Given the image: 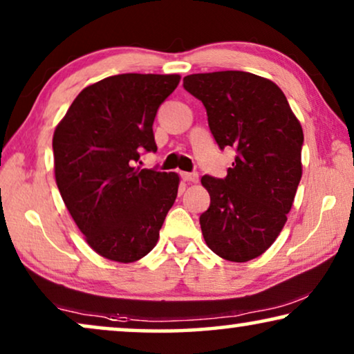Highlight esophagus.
<instances>
[{"instance_id": "1", "label": "esophagus", "mask_w": 354, "mask_h": 354, "mask_svg": "<svg viewBox=\"0 0 354 354\" xmlns=\"http://www.w3.org/2000/svg\"><path fill=\"white\" fill-rule=\"evenodd\" d=\"M180 176L187 183H196L198 182V174L196 172H182Z\"/></svg>"}]
</instances>
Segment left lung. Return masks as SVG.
Segmentation results:
<instances>
[{"mask_svg": "<svg viewBox=\"0 0 354 354\" xmlns=\"http://www.w3.org/2000/svg\"><path fill=\"white\" fill-rule=\"evenodd\" d=\"M183 88L205 104L221 149L235 148L227 177L203 176L211 196L200 216L206 245L234 263L258 258L282 232L301 180L303 129L283 91L241 71L192 74Z\"/></svg>", "mask_w": 354, "mask_h": 354, "instance_id": "8db88e82", "label": "left lung"}]
</instances>
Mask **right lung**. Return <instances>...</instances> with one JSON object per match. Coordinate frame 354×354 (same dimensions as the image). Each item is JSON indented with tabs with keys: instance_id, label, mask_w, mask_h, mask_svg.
<instances>
[{
	"instance_id": "add662e5",
	"label": "right lung",
	"mask_w": 354,
	"mask_h": 354,
	"mask_svg": "<svg viewBox=\"0 0 354 354\" xmlns=\"http://www.w3.org/2000/svg\"><path fill=\"white\" fill-rule=\"evenodd\" d=\"M180 75L119 74L88 85L53 135L55 177L86 243L106 259L133 263L158 243L178 176L140 169L156 151L153 122Z\"/></svg>"
}]
</instances>
